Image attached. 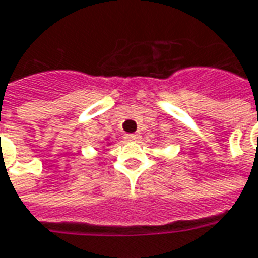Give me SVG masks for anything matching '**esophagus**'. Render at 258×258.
Masks as SVG:
<instances>
[{"mask_svg": "<svg viewBox=\"0 0 258 258\" xmlns=\"http://www.w3.org/2000/svg\"><path fill=\"white\" fill-rule=\"evenodd\" d=\"M125 141H137L138 138H140V135L138 134H125Z\"/></svg>", "mask_w": 258, "mask_h": 258, "instance_id": "34e87169", "label": "esophagus"}]
</instances>
